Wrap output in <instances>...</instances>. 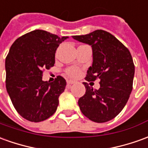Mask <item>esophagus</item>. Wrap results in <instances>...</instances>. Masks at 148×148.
<instances>
[{
    "mask_svg": "<svg viewBox=\"0 0 148 148\" xmlns=\"http://www.w3.org/2000/svg\"><path fill=\"white\" fill-rule=\"evenodd\" d=\"M75 81H73V80H71V79H68L67 80V84H69V85H72V84H75Z\"/></svg>",
    "mask_w": 148,
    "mask_h": 148,
    "instance_id": "esophagus-1",
    "label": "esophagus"
}]
</instances>
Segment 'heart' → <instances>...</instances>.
Segmentation results:
<instances>
[{"instance_id": "1", "label": "heart", "mask_w": 148, "mask_h": 148, "mask_svg": "<svg viewBox=\"0 0 148 148\" xmlns=\"http://www.w3.org/2000/svg\"><path fill=\"white\" fill-rule=\"evenodd\" d=\"M66 74L70 77L72 78H76L80 75V70H79L77 67L72 66V67H69L65 70Z\"/></svg>"}]
</instances>
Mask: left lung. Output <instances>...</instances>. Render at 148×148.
I'll return each instance as SVG.
<instances>
[{"label": "left lung", "mask_w": 148, "mask_h": 148, "mask_svg": "<svg viewBox=\"0 0 148 148\" xmlns=\"http://www.w3.org/2000/svg\"><path fill=\"white\" fill-rule=\"evenodd\" d=\"M73 39L92 46L93 61L85 79H99L100 88L84 82L85 94L78 100L80 111L90 120L108 122L119 114L132 91L135 65L129 50L109 32L96 30Z\"/></svg>", "instance_id": "obj_1"}]
</instances>
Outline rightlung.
I'll return each instance as SVG.
<instances>
[{
    "instance_id": "right-lung-1",
    "label": "right lung",
    "mask_w": 148,
    "mask_h": 148,
    "mask_svg": "<svg viewBox=\"0 0 148 148\" xmlns=\"http://www.w3.org/2000/svg\"><path fill=\"white\" fill-rule=\"evenodd\" d=\"M67 38L38 29L16 39L9 49L6 89L16 112L29 121H44L56 111L66 80L58 76L43 81V71L54 66L56 49Z\"/></svg>"
}]
</instances>
